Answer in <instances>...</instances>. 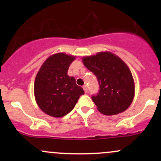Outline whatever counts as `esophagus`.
I'll return each instance as SVG.
<instances>
[{
    "instance_id": "34e87169",
    "label": "esophagus",
    "mask_w": 161,
    "mask_h": 161,
    "mask_svg": "<svg viewBox=\"0 0 161 161\" xmlns=\"http://www.w3.org/2000/svg\"><path fill=\"white\" fill-rule=\"evenodd\" d=\"M83 89H84V92L87 93L88 92V88H87L86 86H83Z\"/></svg>"
}]
</instances>
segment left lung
<instances>
[{
    "mask_svg": "<svg viewBox=\"0 0 161 161\" xmlns=\"http://www.w3.org/2000/svg\"><path fill=\"white\" fill-rule=\"evenodd\" d=\"M82 62L98 82V93L92 96L97 110L108 116L125 111L135 95L134 79L126 64L110 52L85 57Z\"/></svg>",
    "mask_w": 161,
    "mask_h": 161,
    "instance_id": "8db88e82",
    "label": "left lung"
}]
</instances>
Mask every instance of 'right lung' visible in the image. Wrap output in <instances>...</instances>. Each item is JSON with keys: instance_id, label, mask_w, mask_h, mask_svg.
Returning <instances> with one entry per match:
<instances>
[{"instance_id": "right-lung-1", "label": "right lung", "mask_w": 161, "mask_h": 161, "mask_svg": "<svg viewBox=\"0 0 161 161\" xmlns=\"http://www.w3.org/2000/svg\"><path fill=\"white\" fill-rule=\"evenodd\" d=\"M75 57L58 53L49 57L41 66L34 83L36 102L41 110L54 117H62L74 108L85 93L67 71Z\"/></svg>"}]
</instances>
